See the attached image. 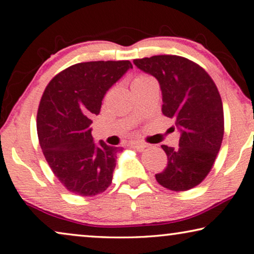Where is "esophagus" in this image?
Returning <instances> with one entry per match:
<instances>
[{"label":"esophagus","instance_id":"obj_1","mask_svg":"<svg viewBox=\"0 0 254 254\" xmlns=\"http://www.w3.org/2000/svg\"><path fill=\"white\" fill-rule=\"evenodd\" d=\"M147 147H148L147 144L143 142H131V148H133L138 151H143Z\"/></svg>","mask_w":254,"mask_h":254}]
</instances>
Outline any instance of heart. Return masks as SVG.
Here are the masks:
<instances>
[{
    "mask_svg": "<svg viewBox=\"0 0 254 254\" xmlns=\"http://www.w3.org/2000/svg\"><path fill=\"white\" fill-rule=\"evenodd\" d=\"M149 79H152V78H150V76H148V75H139V76H136V78L133 80V82H132V84L141 83V82L147 81V80H149Z\"/></svg>",
    "mask_w": 254,
    "mask_h": 254,
    "instance_id": "1",
    "label": "heart"
}]
</instances>
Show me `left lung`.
Masks as SVG:
<instances>
[{
  "label": "left lung",
  "mask_w": 254,
  "mask_h": 254,
  "mask_svg": "<svg viewBox=\"0 0 254 254\" xmlns=\"http://www.w3.org/2000/svg\"><path fill=\"white\" fill-rule=\"evenodd\" d=\"M133 63L159 82L163 114L175 120L181 133L178 148L162 146L167 166L156 174L157 182L172 191L190 190L210 172L223 141L218 89L202 67L182 56L156 55Z\"/></svg>",
  "instance_id": "left-lung-1"
}]
</instances>
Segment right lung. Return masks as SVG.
Wrapping results in <instances>:
<instances>
[{"instance_id":"add662e5","label":"right lung","mask_w":254,"mask_h":254,"mask_svg":"<svg viewBox=\"0 0 254 254\" xmlns=\"http://www.w3.org/2000/svg\"><path fill=\"white\" fill-rule=\"evenodd\" d=\"M132 67L130 61L78 63L56 74L44 91L37 113L40 147L56 178L74 194L94 196L112 183L122 148L95 143L90 118Z\"/></svg>"}]
</instances>
